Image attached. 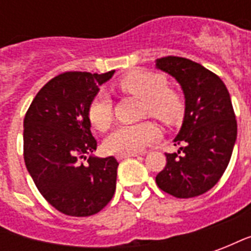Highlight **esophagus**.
Listing matches in <instances>:
<instances>
[{
    "label": "esophagus",
    "mask_w": 251,
    "mask_h": 251,
    "mask_svg": "<svg viewBox=\"0 0 251 251\" xmlns=\"http://www.w3.org/2000/svg\"><path fill=\"white\" fill-rule=\"evenodd\" d=\"M137 156H138L137 153H122V154H115V158L117 160H124V158L137 157Z\"/></svg>",
    "instance_id": "34e87169"
}]
</instances>
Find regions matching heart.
<instances>
[{"mask_svg": "<svg viewBox=\"0 0 251 251\" xmlns=\"http://www.w3.org/2000/svg\"><path fill=\"white\" fill-rule=\"evenodd\" d=\"M117 88L144 100L142 117L151 115L165 125L177 124L184 114L183 97L167 87L161 75L147 71H134L121 77ZM88 120L97 130L104 131L113 120V103L106 94H99L88 107ZM160 136L153 122L117 127L104 141V149L110 153H138L154 142Z\"/></svg>", "mask_w": 251, "mask_h": 251, "instance_id": "b5f03b06", "label": "heart"}]
</instances>
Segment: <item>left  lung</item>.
Listing matches in <instances>:
<instances>
[{"instance_id": "left-lung-1", "label": "left lung", "mask_w": 251, "mask_h": 251, "mask_svg": "<svg viewBox=\"0 0 251 251\" xmlns=\"http://www.w3.org/2000/svg\"><path fill=\"white\" fill-rule=\"evenodd\" d=\"M156 67L179 82L185 98L184 121L174 140L180 149L165 153L156 183L175 198H195L210 191L230 163L237 140L231 98L221 77L199 63L167 56Z\"/></svg>"}]
</instances>
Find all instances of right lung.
Listing matches in <instances>:
<instances>
[{
	"instance_id": "add662e5",
	"label": "right lung",
	"mask_w": 251,
	"mask_h": 251,
	"mask_svg": "<svg viewBox=\"0 0 251 251\" xmlns=\"http://www.w3.org/2000/svg\"><path fill=\"white\" fill-rule=\"evenodd\" d=\"M106 74L64 72L37 93L24 118V160L44 199L70 216H90L115 192L118 161L90 156L97 149L88 107Z\"/></svg>"
}]
</instances>
